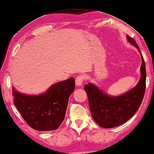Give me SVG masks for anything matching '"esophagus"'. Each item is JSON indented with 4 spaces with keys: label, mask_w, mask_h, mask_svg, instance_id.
<instances>
[{
    "label": "esophagus",
    "mask_w": 154,
    "mask_h": 154,
    "mask_svg": "<svg viewBox=\"0 0 154 154\" xmlns=\"http://www.w3.org/2000/svg\"><path fill=\"white\" fill-rule=\"evenodd\" d=\"M83 79H84V78L83 76H81V75H79V76L77 77L76 79H75V85H76L77 86L82 85L83 82Z\"/></svg>",
    "instance_id": "1"
}]
</instances>
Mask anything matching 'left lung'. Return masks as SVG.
<instances>
[{
  "mask_svg": "<svg viewBox=\"0 0 154 154\" xmlns=\"http://www.w3.org/2000/svg\"><path fill=\"white\" fill-rule=\"evenodd\" d=\"M127 39L137 48L141 56V78L137 85L119 96L108 95L91 83L84 86L92 117L98 125L104 128H115L127 122L139 109L145 93V61L134 38L127 35Z\"/></svg>",
  "mask_w": 154,
  "mask_h": 154,
  "instance_id": "8db88e82",
  "label": "left lung"
}]
</instances>
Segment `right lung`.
I'll use <instances>...</instances> for the list:
<instances>
[{
  "label": "right lung",
  "mask_w": 154,
  "mask_h": 154,
  "mask_svg": "<svg viewBox=\"0 0 154 154\" xmlns=\"http://www.w3.org/2000/svg\"><path fill=\"white\" fill-rule=\"evenodd\" d=\"M75 84V79L71 77L54 84L38 95L23 94L12 87L14 104L32 129L43 131L55 130L65 119Z\"/></svg>",
  "instance_id": "right-lung-1"
}]
</instances>
